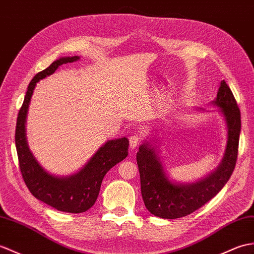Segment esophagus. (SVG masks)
<instances>
[{"instance_id":"obj_1","label":"esophagus","mask_w":254,"mask_h":254,"mask_svg":"<svg viewBox=\"0 0 254 254\" xmlns=\"http://www.w3.org/2000/svg\"><path fill=\"white\" fill-rule=\"evenodd\" d=\"M128 140H129V147H131L132 149H135L140 143V137L138 135H132V136H129Z\"/></svg>"}]
</instances>
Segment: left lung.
I'll return each instance as SVG.
<instances>
[{
	"label": "left lung",
	"instance_id": "1",
	"mask_svg": "<svg viewBox=\"0 0 254 254\" xmlns=\"http://www.w3.org/2000/svg\"><path fill=\"white\" fill-rule=\"evenodd\" d=\"M212 104L220 107L225 119L227 145L220 166L204 179L188 184L170 181L156 148L147 141L139 146L136 161L141 197L151 214L161 219H179L190 214L217 194L231 178L238 156L241 120L238 105L224 80Z\"/></svg>",
	"mask_w": 254,
	"mask_h": 254
}]
</instances>
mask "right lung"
Here are the masks:
<instances>
[{
	"mask_svg": "<svg viewBox=\"0 0 254 254\" xmlns=\"http://www.w3.org/2000/svg\"><path fill=\"white\" fill-rule=\"evenodd\" d=\"M79 56L62 57L50 67L34 75L28 85L25 99L17 117L15 144L19 168L29 190L33 196L58 211L82 213L95 203L104 176L127 156L128 139H111L100 147L78 173L56 176L47 172L29 149L26 136V119L29 104L37 82L54 73L64 64L79 61Z\"/></svg>",
	"mask_w": 254,
	"mask_h": 254,
	"instance_id": "1",
	"label": "right lung"
}]
</instances>
